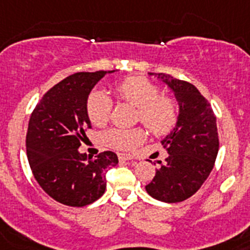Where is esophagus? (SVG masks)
I'll use <instances>...</instances> for the list:
<instances>
[{
    "mask_svg": "<svg viewBox=\"0 0 250 250\" xmlns=\"http://www.w3.org/2000/svg\"><path fill=\"white\" fill-rule=\"evenodd\" d=\"M117 157L120 161H129V160H133V156L131 154H127V153H119L117 154Z\"/></svg>",
    "mask_w": 250,
    "mask_h": 250,
    "instance_id": "1",
    "label": "esophagus"
}]
</instances>
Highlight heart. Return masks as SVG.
I'll return each mask as SVG.
<instances>
[{"label":"heart","instance_id":"1","mask_svg":"<svg viewBox=\"0 0 250 250\" xmlns=\"http://www.w3.org/2000/svg\"><path fill=\"white\" fill-rule=\"evenodd\" d=\"M117 97L138 107L137 120L156 135H165L175 129L180 106L174 97L161 94V88L144 76H129L115 85ZM112 112V101L102 90H93L86 100V115L90 123L103 126ZM102 143L116 150H131L143 143L147 133L143 127H111L102 134Z\"/></svg>","mask_w":250,"mask_h":250}]
</instances>
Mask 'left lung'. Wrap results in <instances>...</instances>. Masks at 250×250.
Masks as SVG:
<instances>
[{
	"label": "left lung",
	"instance_id": "1",
	"mask_svg": "<svg viewBox=\"0 0 250 250\" xmlns=\"http://www.w3.org/2000/svg\"><path fill=\"white\" fill-rule=\"evenodd\" d=\"M157 76L175 92L180 117L175 129L161 143L167 158L146 185L148 194L161 202L176 203L194 195L211 174L218 153L216 116L211 104L193 84L168 74Z\"/></svg>",
	"mask_w": 250,
	"mask_h": 250
}]
</instances>
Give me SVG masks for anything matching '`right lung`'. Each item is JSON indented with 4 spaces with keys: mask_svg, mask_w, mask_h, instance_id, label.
<instances>
[{
    "mask_svg": "<svg viewBox=\"0 0 250 250\" xmlns=\"http://www.w3.org/2000/svg\"><path fill=\"white\" fill-rule=\"evenodd\" d=\"M106 71L75 73L52 86L37 103L26 133V154L43 190L56 202L84 207L106 190L108 166L119 164L111 150L93 158L78 148L90 129L86 100Z\"/></svg>",
    "mask_w": 250,
    "mask_h": 250,
    "instance_id": "add662e5",
    "label": "right lung"
}]
</instances>
